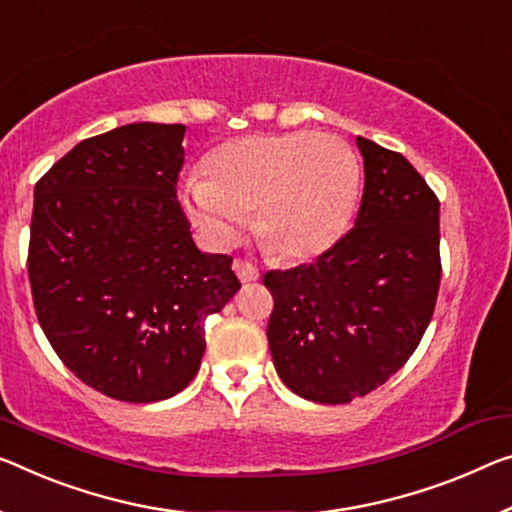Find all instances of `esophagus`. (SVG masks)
Returning <instances> with one entry per match:
<instances>
[{
    "label": "esophagus",
    "mask_w": 512,
    "mask_h": 512,
    "mask_svg": "<svg viewBox=\"0 0 512 512\" xmlns=\"http://www.w3.org/2000/svg\"><path fill=\"white\" fill-rule=\"evenodd\" d=\"M233 270H235V274H238V279H240L242 283L256 281L258 277H261V272H258V267L251 265L249 261H245V258H235V261H233Z\"/></svg>",
    "instance_id": "esophagus-1"
}]
</instances>
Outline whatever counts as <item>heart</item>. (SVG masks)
Returning <instances> with one entry per match:
<instances>
[{
  "mask_svg": "<svg viewBox=\"0 0 512 512\" xmlns=\"http://www.w3.org/2000/svg\"><path fill=\"white\" fill-rule=\"evenodd\" d=\"M361 190L357 155L316 132L249 135L217 146L206 176L185 180L194 224L217 247L233 245L247 212L281 261H309L348 231Z\"/></svg>",
  "mask_w": 512,
  "mask_h": 512,
  "instance_id": "b5f03b06",
  "label": "heart"
}]
</instances>
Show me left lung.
Returning a JSON list of instances; mask_svg holds the SVG:
<instances>
[{
    "label": "left lung",
    "instance_id": "8db88e82",
    "mask_svg": "<svg viewBox=\"0 0 512 512\" xmlns=\"http://www.w3.org/2000/svg\"><path fill=\"white\" fill-rule=\"evenodd\" d=\"M364 196L309 265L265 272L267 343L286 387L322 405L366 396L405 366L437 304L439 199L410 162L357 137Z\"/></svg>",
    "mask_w": 512,
    "mask_h": 512
}]
</instances>
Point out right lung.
<instances>
[{
	"label": "right lung",
	"instance_id": "1",
	"mask_svg": "<svg viewBox=\"0 0 512 512\" xmlns=\"http://www.w3.org/2000/svg\"><path fill=\"white\" fill-rule=\"evenodd\" d=\"M185 125L84 139L38 180L29 283L47 341L84 384L155 403L194 380L206 318L240 290L233 258L201 254L176 196Z\"/></svg>",
	"mask_w": 512,
	"mask_h": 512
}]
</instances>
